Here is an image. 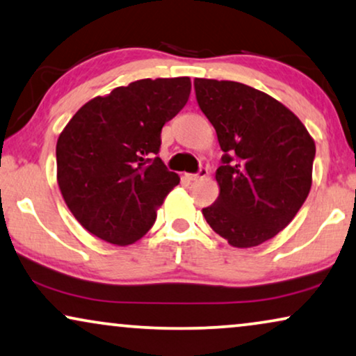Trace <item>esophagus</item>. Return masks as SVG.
Instances as JSON below:
<instances>
[{"label": "esophagus", "mask_w": 356, "mask_h": 356, "mask_svg": "<svg viewBox=\"0 0 356 356\" xmlns=\"http://www.w3.org/2000/svg\"><path fill=\"white\" fill-rule=\"evenodd\" d=\"M207 175H208V169L202 168L200 170H198V174H186V177L188 179V181H198V179L207 177Z\"/></svg>", "instance_id": "34e87169"}]
</instances>
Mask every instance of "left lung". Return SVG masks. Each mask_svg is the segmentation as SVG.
Returning a JSON list of instances; mask_svg holds the SVG:
<instances>
[{
  "mask_svg": "<svg viewBox=\"0 0 356 356\" xmlns=\"http://www.w3.org/2000/svg\"><path fill=\"white\" fill-rule=\"evenodd\" d=\"M193 84L225 151L220 195L202 213L233 248H255L285 229L309 195L314 140L290 108L259 89L200 78Z\"/></svg>",
  "mask_w": 356,
  "mask_h": 356,
  "instance_id": "1",
  "label": "left lung"
}]
</instances>
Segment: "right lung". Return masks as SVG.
<instances>
[{
  "label": "right lung",
  "instance_id": "1",
  "mask_svg": "<svg viewBox=\"0 0 356 356\" xmlns=\"http://www.w3.org/2000/svg\"><path fill=\"white\" fill-rule=\"evenodd\" d=\"M192 83L140 79L84 104L56 141V182L84 229L130 245L151 229L181 177L161 158V130L186 106Z\"/></svg>",
  "mask_w": 356,
  "mask_h": 356
}]
</instances>
